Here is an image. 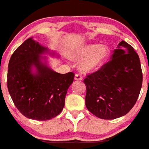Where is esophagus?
<instances>
[{
    "instance_id": "34e87169",
    "label": "esophagus",
    "mask_w": 149,
    "mask_h": 149,
    "mask_svg": "<svg viewBox=\"0 0 149 149\" xmlns=\"http://www.w3.org/2000/svg\"><path fill=\"white\" fill-rule=\"evenodd\" d=\"M75 80H83V77L80 76V74H78V73H76V74L75 75Z\"/></svg>"
}]
</instances>
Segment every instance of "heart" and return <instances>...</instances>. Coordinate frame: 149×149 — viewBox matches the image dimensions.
Masks as SVG:
<instances>
[{
  "instance_id": "heart-1",
  "label": "heart",
  "mask_w": 149,
  "mask_h": 149,
  "mask_svg": "<svg viewBox=\"0 0 149 149\" xmlns=\"http://www.w3.org/2000/svg\"><path fill=\"white\" fill-rule=\"evenodd\" d=\"M108 50L99 44H88L78 47L71 51L70 58L74 61H82L80 69L83 72H91L103 64L107 57Z\"/></svg>"
}]
</instances>
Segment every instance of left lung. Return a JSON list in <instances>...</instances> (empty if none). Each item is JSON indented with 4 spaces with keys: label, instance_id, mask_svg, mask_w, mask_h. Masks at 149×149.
<instances>
[{
    "label": "left lung",
    "instance_id": "left-lung-1",
    "mask_svg": "<svg viewBox=\"0 0 149 149\" xmlns=\"http://www.w3.org/2000/svg\"><path fill=\"white\" fill-rule=\"evenodd\" d=\"M142 79L139 55L122 40L113 52L111 60L83 80L86 85L85 106L102 119L123 116L136 103Z\"/></svg>",
    "mask_w": 149,
    "mask_h": 149
}]
</instances>
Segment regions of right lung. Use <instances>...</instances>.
Instances as JSON below:
<instances>
[{
    "label": "right lung",
    "instance_id": "right-lung-1",
    "mask_svg": "<svg viewBox=\"0 0 149 149\" xmlns=\"http://www.w3.org/2000/svg\"><path fill=\"white\" fill-rule=\"evenodd\" d=\"M46 53H49L47 47L30 38L16 49L8 64L7 84L10 97L22 115L36 120H48L60 113L74 79L73 72L57 73L46 61L42 62L46 57L41 54Z\"/></svg>",
    "mask_w": 149,
    "mask_h": 149
}]
</instances>
